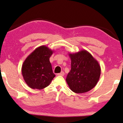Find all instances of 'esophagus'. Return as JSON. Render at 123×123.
Instances as JSON below:
<instances>
[{"label":"esophagus","instance_id":"1","mask_svg":"<svg viewBox=\"0 0 123 123\" xmlns=\"http://www.w3.org/2000/svg\"><path fill=\"white\" fill-rule=\"evenodd\" d=\"M64 75V72H61L60 74H57V75H60V76H63Z\"/></svg>","mask_w":123,"mask_h":123}]
</instances>
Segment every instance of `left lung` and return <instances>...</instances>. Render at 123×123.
Here are the masks:
<instances>
[{
	"mask_svg": "<svg viewBox=\"0 0 123 123\" xmlns=\"http://www.w3.org/2000/svg\"><path fill=\"white\" fill-rule=\"evenodd\" d=\"M71 69L66 81L75 93L87 92L95 87L100 78L101 68L98 62L86 49L69 53Z\"/></svg>",
	"mask_w": 123,
	"mask_h": 123,
	"instance_id": "1",
	"label": "left lung"
}]
</instances>
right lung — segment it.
<instances>
[{
	"mask_svg": "<svg viewBox=\"0 0 123 123\" xmlns=\"http://www.w3.org/2000/svg\"><path fill=\"white\" fill-rule=\"evenodd\" d=\"M53 52L48 46L42 45L26 57L22 65V73L28 87L41 90L50 84L55 76L49 62Z\"/></svg>",
	"mask_w": 123,
	"mask_h": 123,
	"instance_id": "right-lung-1",
	"label": "right lung"
}]
</instances>
